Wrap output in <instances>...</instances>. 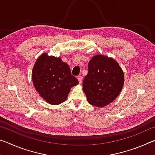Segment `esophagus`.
Segmentation results:
<instances>
[{"instance_id":"obj_1","label":"esophagus","mask_w":155,"mask_h":155,"mask_svg":"<svg viewBox=\"0 0 155 155\" xmlns=\"http://www.w3.org/2000/svg\"><path fill=\"white\" fill-rule=\"evenodd\" d=\"M77 78H78V82H79V83L81 84V83H82V79H83V77H81V76H78V77H77Z\"/></svg>"}]
</instances>
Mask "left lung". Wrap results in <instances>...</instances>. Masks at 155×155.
Masks as SVG:
<instances>
[{"label":"left lung","instance_id":"obj_1","mask_svg":"<svg viewBox=\"0 0 155 155\" xmlns=\"http://www.w3.org/2000/svg\"><path fill=\"white\" fill-rule=\"evenodd\" d=\"M83 90L91 105L103 107L119 96L124 83L122 68L115 59L103 54L94 56L88 64Z\"/></svg>","mask_w":155,"mask_h":155}]
</instances>
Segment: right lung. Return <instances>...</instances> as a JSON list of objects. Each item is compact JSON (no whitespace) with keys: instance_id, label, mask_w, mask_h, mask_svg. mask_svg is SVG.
<instances>
[{"instance_id":"right-lung-1","label":"right lung","mask_w":155,"mask_h":155,"mask_svg":"<svg viewBox=\"0 0 155 155\" xmlns=\"http://www.w3.org/2000/svg\"><path fill=\"white\" fill-rule=\"evenodd\" d=\"M33 83L37 91L47 103L57 105L66 101L70 88L78 84L70 67L60 57L43 53L33 68Z\"/></svg>"}]
</instances>
